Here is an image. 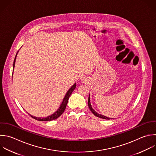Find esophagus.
<instances>
[{"label":"esophagus","instance_id":"1","mask_svg":"<svg viewBox=\"0 0 156 156\" xmlns=\"http://www.w3.org/2000/svg\"><path fill=\"white\" fill-rule=\"evenodd\" d=\"M82 80H84V79H83V77H82Z\"/></svg>","mask_w":156,"mask_h":156}]
</instances>
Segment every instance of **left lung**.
<instances>
[{"mask_svg": "<svg viewBox=\"0 0 156 156\" xmlns=\"http://www.w3.org/2000/svg\"><path fill=\"white\" fill-rule=\"evenodd\" d=\"M88 107H89V108L90 110L91 111V112L96 116L99 117V118H102V119H112V118H108V117H106L104 115H100V114H98L97 112H96L91 107V104H90V96L88 97Z\"/></svg>", "mask_w": 156, "mask_h": 156, "instance_id": "obj_1", "label": "left lung"}]
</instances>
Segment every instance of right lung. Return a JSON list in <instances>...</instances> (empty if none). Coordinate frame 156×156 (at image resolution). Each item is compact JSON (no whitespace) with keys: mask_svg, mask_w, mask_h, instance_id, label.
I'll return each instance as SVG.
<instances>
[{"mask_svg":"<svg viewBox=\"0 0 156 156\" xmlns=\"http://www.w3.org/2000/svg\"><path fill=\"white\" fill-rule=\"evenodd\" d=\"M16 55H17V54L16 55V57L15 58V60H14V62H13V69H14V67H15V61H16ZM76 87V84L74 83L71 88L68 91V92L66 93L63 100V102H62L59 108L54 113H53L52 115L51 116H49L46 118H37V117H35V116H33L32 115H30V116H32L33 118L38 120V121H52V120H54V119H57V118H58L65 111V108H66V105H67V103H68V99H69V98L70 96V95L71 94L72 92L74 91V90L75 89Z\"/></svg>","mask_w":156,"mask_h":156,"instance_id":"obj_1","label":"right lung"}]
</instances>
